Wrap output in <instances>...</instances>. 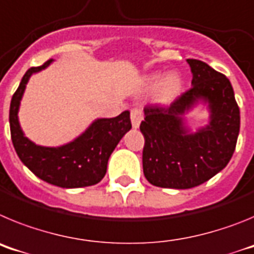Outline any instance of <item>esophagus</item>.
<instances>
[{"mask_svg": "<svg viewBox=\"0 0 254 254\" xmlns=\"http://www.w3.org/2000/svg\"><path fill=\"white\" fill-rule=\"evenodd\" d=\"M142 111H141L140 108H132L131 109V122L132 126H133V128H137L138 126H140L141 121H142Z\"/></svg>", "mask_w": 254, "mask_h": 254, "instance_id": "obj_1", "label": "esophagus"}]
</instances>
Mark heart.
<instances>
[{"label":"heart","mask_w":254,"mask_h":254,"mask_svg":"<svg viewBox=\"0 0 254 254\" xmlns=\"http://www.w3.org/2000/svg\"><path fill=\"white\" fill-rule=\"evenodd\" d=\"M159 78H160V75H152L149 80L150 84L155 85L159 81ZM179 86H181V78H179L176 73H169V75L165 76V77L160 81V84H159V96H161V98H169V96H172L173 94L178 91Z\"/></svg>","instance_id":"obj_1"}]
</instances>
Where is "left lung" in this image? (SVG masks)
<instances>
[{
  "instance_id": "left-lung-1",
  "label": "left lung",
  "mask_w": 254,
  "mask_h": 254,
  "mask_svg": "<svg viewBox=\"0 0 254 254\" xmlns=\"http://www.w3.org/2000/svg\"><path fill=\"white\" fill-rule=\"evenodd\" d=\"M192 87L168 108H143V174L152 186L187 190L202 185L228 165L237 145L241 113L229 78L198 60H187ZM199 99L210 107V125L196 134L181 116Z\"/></svg>"
}]
</instances>
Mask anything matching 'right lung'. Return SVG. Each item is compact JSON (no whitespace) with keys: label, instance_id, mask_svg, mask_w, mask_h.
I'll use <instances>...</instances> for the list:
<instances>
[{"label":"right lung","instance_id":"obj_1","mask_svg":"<svg viewBox=\"0 0 254 254\" xmlns=\"http://www.w3.org/2000/svg\"><path fill=\"white\" fill-rule=\"evenodd\" d=\"M53 60L25 72L10 104V131L20 160L38 178L62 188L87 187L99 183L107 173L109 156L121 138L132 127L129 112L114 118H100L72 142L60 147L38 146L26 138L20 128L17 112L29 78L49 66Z\"/></svg>","mask_w":254,"mask_h":254}]
</instances>
